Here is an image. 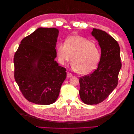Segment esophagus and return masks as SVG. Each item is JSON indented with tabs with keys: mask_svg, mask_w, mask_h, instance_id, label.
I'll use <instances>...</instances> for the list:
<instances>
[{
	"mask_svg": "<svg viewBox=\"0 0 134 134\" xmlns=\"http://www.w3.org/2000/svg\"><path fill=\"white\" fill-rule=\"evenodd\" d=\"M72 74H71L70 72H69L67 73V78H71V77H72Z\"/></svg>",
	"mask_w": 134,
	"mask_h": 134,
	"instance_id": "34e87169",
	"label": "esophagus"
}]
</instances>
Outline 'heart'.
Wrapping results in <instances>:
<instances>
[{"instance_id": "1", "label": "heart", "mask_w": 134, "mask_h": 134, "mask_svg": "<svg viewBox=\"0 0 134 134\" xmlns=\"http://www.w3.org/2000/svg\"><path fill=\"white\" fill-rule=\"evenodd\" d=\"M56 50L60 63L64 64L72 58V69L82 75L93 72L100 60L98 47L90 40L79 36L68 37L65 43L58 44Z\"/></svg>"}]
</instances>
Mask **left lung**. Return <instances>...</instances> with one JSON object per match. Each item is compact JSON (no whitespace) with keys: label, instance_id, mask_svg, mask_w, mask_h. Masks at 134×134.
<instances>
[{"label":"left lung","instance_id":"1","mask_svg":"<svg viewBox=\"0 0 134 134\" xmlns=\"http://www.w3.org/2000/svg\"><path fill=\"white\" fill-rule=\"evenodd\" d=\"M92 35L101 48V58L92 73L79 78V93L85 104L96 105L105 100L117 86L121 63L120 47L112 36L95 28Z\"/></svg>","mask_w":134,"mask_h":134}]
</instances>
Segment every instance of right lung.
<instances>
[{
	"label": "right lung",
	"mask_w": 134,
	"mask_h": 134,
	"mask_svg": "<svg viewBox=\"0 0 134 134\" xmlns=\"http://www.w3.org/2000/svg\"><path fill=\"white\" fill-rule=\"evenodd\" d=\"M59 30L39 27L21 42L14 55V78L27 100L49 105L58 98L66 69L55 60Z\"/></svg>",
	"instance_id": "add662e5"
}]
</instances>
